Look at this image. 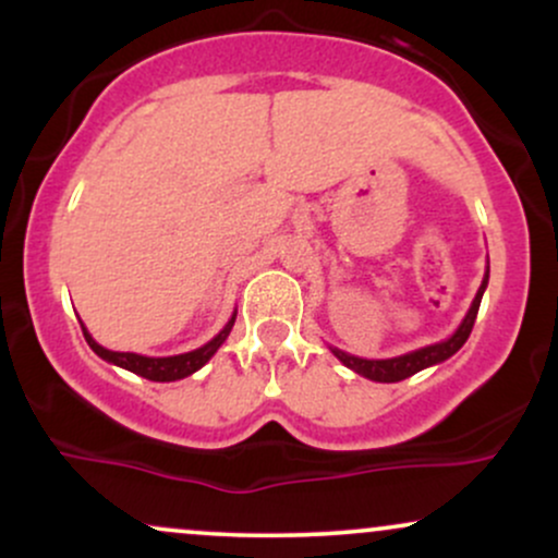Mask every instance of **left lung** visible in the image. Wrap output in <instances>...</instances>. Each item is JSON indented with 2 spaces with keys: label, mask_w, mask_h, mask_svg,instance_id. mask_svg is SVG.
Returning a JSON list of instances; mask_svg holds the SVG:
<instances>
[{
  "label": "left lung",
  "mask_w": 558,
  "mask_h": 558,
  "mask_svg": "<svg viewBox=\"0 0 558 558\" xmlns=\"http://www.w3.org/2000/svg\"><path fill=\"white\" fill-rule=\"evenodd\" d=\"M488 272H490V267H488V270H485L483 286H480L477 296H475V301H472L470 312H466V317L462 319V325H459L457 332H453L451 338H446V341L425 345V349H417V351H409V354L393 356V360H360V356L345 354V351H341V349H330V351L338 356V360L345 364V367L354 369L356 375L369 377V380H375V383H399V380H407V377H412L414 373H420V369L433 367V364H438V362H446L448 356L457 354V351L466 343V338H470L472 325H475V319H477L480 301H483L485 286H488Z\"/></svg>",
  "instance_id": "left-lung-1"
}]
</instances>
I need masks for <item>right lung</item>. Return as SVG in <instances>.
I'll return each mask as SVG.
<instances>
[{
	"instance_id": "1",
	"label": "right lung",
	"mask_w": 558,
	"mask_h": 558,
	"mask_svg": "<svg viewBox=\"0 0 558 558\" xmlns=\"http://www.w3.org/2000/svg\"><path fill=\"white\" fill-rule=\"evenodd\" d=\"M235 323V312L233 317L228 319V325L222 328L209 343H204L202 349L189 351V354H178V356H141V354H131V351H110L105 345H99L88 336V330L83 328V336H86V343L92 345L94 354H99L105 362L118 364V367L128 369V373L146 377V380H155V383H172V380H181V377L194 375L196 369H202L204 364L215 356V351L226 343V338L230 336V328Z\"/></svg>"
}]
</instances>
